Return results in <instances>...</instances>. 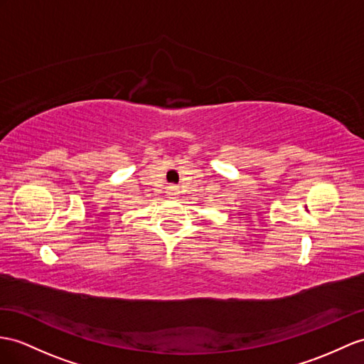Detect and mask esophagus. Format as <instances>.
Wrapping results in <instances>:
<instances>
[{
    "instance_id": "1",
    "label": "esophagus",
    "mask_w": 364,
    "mask_h": 364,
    "mask_svg": "<svg viewBox=\"0 0 364 364\" xmlns=\"http://www.w3.org/2000/svg\"><path fill=\"white\" fill-rule=\"evenodd\" d=\"M168 194H170V196H174V194H177V188L176 187H168Z\"/></svg>"
}]
</instances>
